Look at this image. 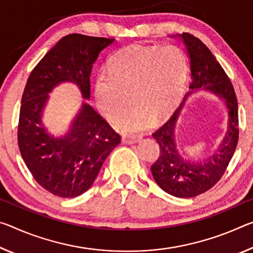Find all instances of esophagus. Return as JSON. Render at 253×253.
Instances as JSON below:
<instances>
[{
	"instance_id": "obj_1",
	"label": "esophagus",
	"mask_w": 253,
	"mask_h": 253,
	"mask_svg": "<svg viewBox=\"0 0 253 253\" xmlns=\"http://www.w3.org/2000/svg\"><path fill=\"white\" fill-rule=\"evenodd\" d=\"M139 139H141L139 136H131V135H127V134H124L123 137H122L123 143H125V144L137 143V142H139Z\"/></svg>"
}]
</instances>
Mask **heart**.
Instances as JSON below:
<instances>
[{
	"mask_svg": "<svg viewBox=\"0 0 253 253\" xmlns=\"http://www.w3.org/2000/svg\"><path fill=\"white\" fill-rule=\"evenodd\" d=\"M187 74V57L177 46L127 47L111 59L108 74L98 76V108L107 119L114 120L128 109L131 94L135 106L116 126L136 133L150 124L151 117L161 118L177 105Z\"/></svg>",
	"mask_w": 253,
	"mask_h": 253,
	"instance_id": "1",
	"label": "heart"
}]
</instances>
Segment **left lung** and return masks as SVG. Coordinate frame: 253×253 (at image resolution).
<instances>
[{"label":"left lung","mask_w":253,"mask_h":253,"mask_svg":"<svg viewBox=\"0 0 253 253\" xmlns=\"http://www.w3.org/2000/svg\"><path fill=\"white\" fill-rule=\"evenodd\" d=\"M177 37L182 39L190 59V91L173 115L153 133L160 145V156L151 171L155 182L168 194L179 198H192L210 190L219 181L234 154L239 141L238 99L230 79L205 43L187 33ZM199 89H206L223 100L228 108L229 124L227 135L218 151L197 162L187 159L178 152L175 127L184 101Z\"/></svg>","instance_id":"obj_1"}]
</instances>
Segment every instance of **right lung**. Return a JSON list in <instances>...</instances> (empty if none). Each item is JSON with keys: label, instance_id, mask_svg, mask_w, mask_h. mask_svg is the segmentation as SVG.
I'll list each match as a JSON object with an SVG mask.
<instances>
[{"label": "right lung", "instance_id": "1", "mask_svg": "<svg viewBox=\"0 0 253 253\" xmlns=\"http://www.w3.org/2000/svg\"><path fill=\"white\" fill-rule=\"evenodd\" d=\"M114 42L80 34L65 36L28 78L19 116V150L36 181L58 197H78L89 189L120 136L86 101L66 134H50L42 120L48 94L59 84L71 82L89 100L93 64Z\"/></svg>", "mask_w": 253, "mask_h": 253}]
</instances>
